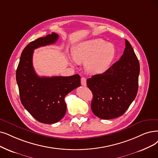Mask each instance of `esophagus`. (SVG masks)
<instances>
[{
    "mask_svg": "<svg viewBox=\"0 0 158 158\" xmlns=\"http://www.w3.org/2000/svg\"><path fill=\"white\" fill-rule=\"evenodd\" d=\"M81 84L84 85V86H86L87 84H86V78L85 77H81Z\"/></svg>",
    "mask_w": 158,
    "mask_h": 158,
    "instance_id": "esophagus-1",
    "label": "esophagus"
}]
</instances>
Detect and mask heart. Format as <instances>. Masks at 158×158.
<instances>
[{
	"label": "heart",
	"mask_w": 158,
	"mask_h": 158,
	"mask_svg": "<svg viewBox=\"0 0 158 158\" xmlns=\"http://www.w3.org/2000/svg\"><path fill=\"white\" fill-rule=\"evenodd\" d=\"M74 60L85 64L86 71L90 74H100L108 68L115 55L112 43L96 38L80 42L72 50Z\"/></svg>",
	"instance_id": "heart-1"
}]
</instances>
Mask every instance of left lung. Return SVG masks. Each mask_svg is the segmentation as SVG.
<instances>
[{
	"mask_svg": "<svg viewBox=\"0 0 158 158\" xmlns=\"http://www.w3.org/2000/svg\"><path fill=\"white\" fill-rule=\"evenodd\" d=\"M123 54L102 74L87 80L93 93L91 108L97 117L111 119L123 115L138 91L140 66L130 43L125 40Z\"/></svg>",
	"mask_w": 158,
	"mask_h": 158,
	"instance_id": "8db88e82",
	"label": "left lung"
}]
</instances>
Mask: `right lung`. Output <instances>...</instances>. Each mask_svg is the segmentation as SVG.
<instances>
[{"label":"right lung","instance_id":"add662e5","mask_svg":"<svg viewBox=\"0 0 158 158\" xmlns=\"http://www.w3.org/2000/svg\"><path fill=\"white\" fill-rule=\"evenodd\" d=\"M58 34L52 33L30 42L22 52L16 71V80L21 103L40 123L54 124L64 117L67 106L64 98L80 86V77H40L32 64L34 49L53 44Z\"/></svg>","mask_w":158,"mask_h":158}]
</instances>
